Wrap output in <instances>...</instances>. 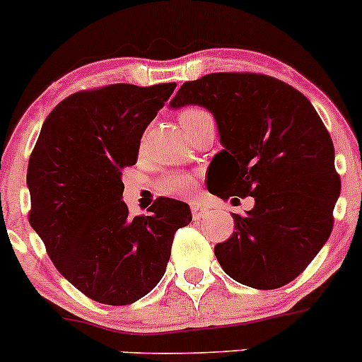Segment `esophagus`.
<instances>
[{
    "label": "esophagus",
    "mask_w": 362,
    "mask_h": 362,
    "mask_svg": "<svg viewBox=\"0 0 362 362\" xmlns=\"http://www.w3.org/2000/svg\"><path fill=\"white\" fill-rule=\"evenodd\" d=\"M191 210H192V217H194V219H203V217L209 214V209H206V206H203L202 203H192Z\"/></svg>",
    "instance_id": "1"
}]
</instances>
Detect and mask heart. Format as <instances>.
I'll return each mask as SVG.
<instances>
[{
	"mask_svg": "<svg viewBox=\"0 0 362 362\" xmlns=\"http://www.w3.org/2000/svg\"><path fill=\"white\" fill-rule=\"evenodd\" d=\"M203 117H209L205 111L202 110H196V107H189V110H184L178 117L180 120V125L187 124V122L192 120H198V118ZM160 192L164 194H170V196H178V198H184V196H189L194 189V178L191 175H180V173H175V175H168L160 180L159 184Z\"/></svg>",
	"mask_w": 362,
	"mask_h": 362,
	"instance_id": "heart-1",
	"label": "heart"
}]
</instances>
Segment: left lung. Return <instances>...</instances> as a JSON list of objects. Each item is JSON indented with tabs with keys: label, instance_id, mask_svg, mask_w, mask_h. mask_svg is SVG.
<instances>
[{
	"label": "left lung",
	"instance_id": "left-lung-1",
	"mask_svg": "<svg viewBox=\"0 0 362 362\" xmlns=\"http://www.w3.org/2000/svg\"><path fill=\"white\" fill-rule=\"evenodd\" d=\"M202 106L214 115L223 150L206 187L226 202L252 196L235 231L214 247L235 281L274 290L310 265L332 231L341 191L332 139L310 100L263 74L217 72L187 81L171 110Z\"/></svg>",
	"mask_w": 362,
	"mask_h": 362
}]
</instances>
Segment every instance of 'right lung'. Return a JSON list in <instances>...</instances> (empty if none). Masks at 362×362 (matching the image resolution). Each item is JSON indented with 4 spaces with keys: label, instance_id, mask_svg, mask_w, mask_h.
<instances>
[{
    "label": "right lung",
    "instance_id": "add662e5",
    "mask_svg": "<svg viewBox=\"0 0 362 362\" xmlns=\"http://www.w3.org/2000/svg\"><path fill=\"white\" fill-rule=\"evenodd\" d=\"M175 86L118 83L74 93L49 113L31 152V228L59 274L97 303L125 306L152 292L175 231L192 219L173 198L160 196L136 217L122 199V170L136 164L143 132Z\"/></svg>",
    "mask_w": 362,
    "mask_h": 362
}]
</instances>
